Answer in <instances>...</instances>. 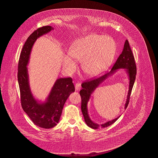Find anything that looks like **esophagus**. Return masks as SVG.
I'll return each mask as SVG.
<instances>
[{"label": "esophagus", "instance_id": "1", "mask_svg": "<svg viewBox=\"0 0 158 158\" xmlns=\"http://www.w3.org/2000/svg\"><path fill=\"white\" fill-rule=\"evenodd\" d=\"M80 83H79V82H77V83H76V85H75V89H76V91L80 90Z\"/></svg>", "mask_w": 158, "mask_h": 158}]
</instances>
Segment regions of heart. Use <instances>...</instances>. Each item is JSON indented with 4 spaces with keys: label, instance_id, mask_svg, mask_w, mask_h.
Returning <instances> with one entry per match:
<instances>
[{
    "label": "heart",
    "instance_id": "heart-1",
    "mask_svg": "<svg viewBox=\"0 0 158 158\" xmlns=\"http://www.w3.org/2000/svg\"><path fill=\"white\" fill-rule=\"evenodd\" d=\"M116 51L114 40L110 37L91 34L81 38L71 48L70 55L76 60L82 62L84 72L93 77L100 74L113 60ZM68 70L73 69L76 63L66 56L63 61Z\"/></svg>",
    "mask_w": 158,
    "mask_h": 158
}]
</instances>
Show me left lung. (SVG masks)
Returning <instances> with one entry per match:
<instances>
[{"mask_svg": "<svg viewBox=\"0 0 158 158\" xmlns=\"http://www.w3.org/2000/svg\"><path fill=\"white\" fill-rule=\"evenodd\" d=\"M121 68L125 69V71L128 73L129 80V87L127 95V99L125 104V109H126L128 107L129 102L131 90L134 85V81L135 80V76L137 73L136 65L134 60V56L132 53L130 45L127 40H125L122 53L118 57L117 60L110 72L101 76L100 77L94 78L93 79H91L90 80L86 81L81 85L82 89L80 91V94L81 97V111L84 116L86 124L88 127H90L92 129H97L100 127H108L112 124H114V122L120 117V116H119L114 120L107 121L106 123L101 124V125L96 124L92 121L89 117L87 110V103L90 98L91 95L96 89V88H97L98 86L100 84H102L105 80H106V78H107L108 77L114 74L118 69Z\"/></svg>", "mask_w": 158, "mask_h": 158, "instance_id": "obj_1", "label": "left lung"}]
</instances>
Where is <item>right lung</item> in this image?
I'll list each match as a JSON object with an SVG mask.
<instances>
[{
    "mask_svg": "<svg viewBox=\"0 0 158 158\" xmlns=\"http://www.w3.org/2000/svg\"><path fill=\"white\" fill-rule=\"evenodd\" d=\"M51 30H54L52 27L45 26L30 34L24 44L18 64L17 78L22 108L34 124L44 129L54 128L57 125L65 102L75 90L72 78H60L55 81L45 102H38L31 93L27 67L31 48L37 38Z\"/></svg>",
    "mask_w": 158,
    "mask_h": 158,
    "instance_id": "1",
    "label": "right lung"
}]
</instances>
